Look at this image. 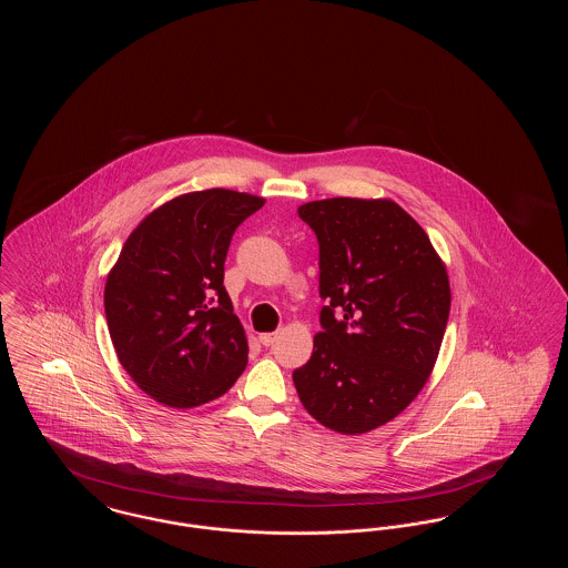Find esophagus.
Returning a JSON list of instances; mask_svg holds the SVG:
<instances>
[{"mask_svg": "<svg viewBox=\"0 0 568 568\" xmlns=\"http://www.w3.org/2000/svg\"><path fill=\"white\" fill-rule=\"evenodd\" d=\"M278 338V332H264V334H260V343L264 345V347H271L274 345V341Z\"/></svg>", "mask_w": 568, "mask_h": 568, "instance_id": "esophagus-1", "label": "esophagus"}]
</instances>
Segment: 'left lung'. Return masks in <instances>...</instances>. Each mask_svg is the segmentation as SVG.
I'll list each match as a JSON object with an SVG mask.
<instances>
[{"label":"left lung","instance_id":"8db88e82","mask_svg":"<svg viewBox=\"0 0 568 568\" xmlns=\"http://www.w3.org/2000/svg\"><path fill=\"white\" fill-rule=\"evenodd\" d=\"M297 215L317 236L327 302L313 355L294 371L300 403L334 433H371L433 373L452 306L445 264L392 200L329 197Z\"/></svg>","mask_w":568,"mask_h":568}]
</instances>
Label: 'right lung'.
Listing matches in <instances>:
<instances>
[{
  "label": "right lung",
  "mask_w": 568,
  "mask_h": 568,
  "mask_svg": "<svg viewBox=\"0 0 568 568\" xmlns=\"http://www.w3.org/2000/svg\"><path fill=\"white\" fill-rule=\"evenodd\" d=\"M262 206L251 193L193 191L144 216L123 244L104 290L110 338L158 403L204 405L243 375L248 345L223 264L236 227Z\"/></svg>",
  "instance_id": "right-lung-1"
}]
</instances>
